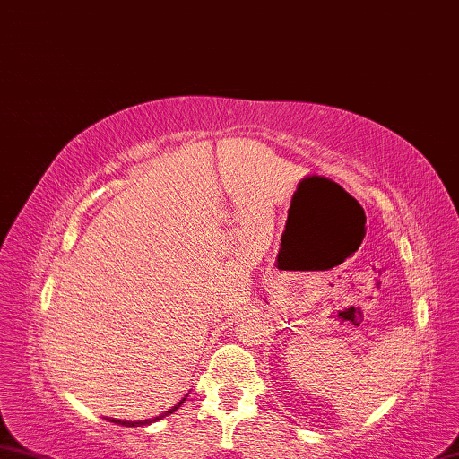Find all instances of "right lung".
<instances>
[{"mask_svg": "<svg viewBox=\"0 0 459 459\" xmlns=\"http://www.w3.org/2000/svg\"><path fill=\"white\" fill-rule=\"evenodd\" d=\"M187 397V395H186ZM186 397L184 400H179L178 402V405H174V408L171 410H168L166 413H161V416H158V418H153V420H142V421H122V420H116V418H108V421H114V423H117V426H127V428H137V426H150V423H153V421H158V420H161V418H166V416H169V413H174L178 408H181V403L186 402Z\"/></svg>", "mask_w": 459, "mask_h": 459, "instance_id": "right-lung-1", "label": "right lung"}]
</instances>
